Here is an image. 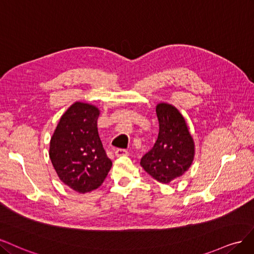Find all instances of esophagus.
<instances>
[{"instance_id":"esophagus-1","label":"esophagus","mask_w":254,"mask_h":254,"mask_svg":"<svg viewBox=\"0 0 254 254\" xmlns=\"http://www.w3.org/2000/svg\"><path fill=\"white\" fill-rule=\"evenodd\" d=\"M115 155L117 157H122V156H127L128 155V152L125 149H117L115 151Z\"/></svg>"}]
</instances>
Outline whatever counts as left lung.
Returning a JSON list of instances; mask_svg holds the SVG:
<instances>
[{"instance_id": "1", "label": "left lung", "mask_w": 254, "mask_h": 254, "mask_svg": "<svg viewBox=\"0 0 254 254\" xmlns=\"http://www.w3.org/2000/svg\"><path fill=\"white\" fill-rule=\"evenodd\" d=\"M156 114L158 138L152 150L143 155L140 166L159 183L169 184L189 170L195 145L184 116L175 106L158 103Z\"/></svg>"}]
</instances>
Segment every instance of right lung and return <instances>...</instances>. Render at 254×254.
<instances>
[{"label":"right lung","mask_w":254,"mask_h":254,"mask_svg":"<svg viewBox=\"0 0 254 254\" xmlns=\"http://www.w3.org/2000/svg\"><path fill=\"white\" fill-rule=\"evenodd\" d=\"M100 111L75 102L65 112L51 139L50 158L60 181L78 193L99 188L112 168L98 134Z\"/></svg>","instance_id":"add662e5"}]
</instances>
